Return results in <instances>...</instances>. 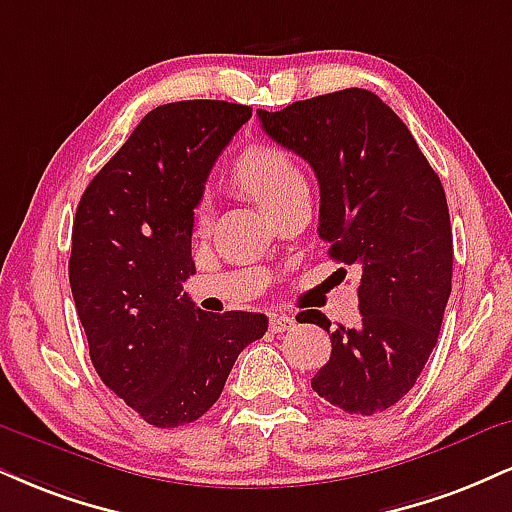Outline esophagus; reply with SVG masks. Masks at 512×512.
Segmentation results:
<instances>
[{
	"mask_svg": "<svg viewBox=\"0 0 512 512\" xmlns=\"http://www.w3.org/2000/svg\"><path fill=\"white\" fill-rule=\"evenodd\" d=\"M293 326H295V319L291 315H279V312L269 315V329H272L274 334H283V331L293 329Z\"/></svg>",
	"mask_w": 512,
	"mask_h": 512,
	"instance_id": "obj_1",
	"label": "esophagus"
}]
</instances>
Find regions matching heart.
Here are the masks:
<instances>
[{
    "label": "heart",
    "instance_id": "heart-1",
    "mask_svg": "<svg viewBox=\"0 0 512 512\" xmlns=\"http://www.w3.org/2000/svg\"><path fill=\"white\" fill-rule=\"evenodd\" d=\"M231 183L240 193L250 197L264 212L272 214L276 207L293 193L295 188L305 186L303 174L298 171L286 152L276 147H248L231 166ZM197 229L207 226V212L197 209Z\"/></svg>",
    "mask_w": 512,
    "mask_h": 512
}]
</instances>
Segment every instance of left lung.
<instances>
[{"mask_svg": "<svg viewBox=\"0 0 512 512\" xmlns=\"http://www.w3.org/2000/svg\"><path fill=\"white\" fill-rule=\"evenodd\" d=\"M264 133L315 169L319 236L329 257L360 272V324L322 312L329 362L312 389L350 415H374L415 386L451 295L453 233L446 193L398 114L374 92L348 88L257 109Z\"/></svg>", "mask_w": 512, "mask_h": 512, "instance_id": "obj_1", "label": "left lung"}]
</instances>
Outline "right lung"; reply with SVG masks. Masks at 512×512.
Returning a JSON list of instances; mask_svg holds the SVG:
<instances>
[{
	"mask_svg": "<svg viewBox=\"0 0 512 512\" xmlns=\"http://www.w3.org/2000/svg\"><path fill=\"white\" fill-rule=\"evenodd\" d=\"M252 107L186 100L152 109L80 197L69 281L104 384L147 424L181 427L217 403L260 312L212 315L183 281L205 181Z\"/></svg>",
	"mask_w": 512,
	"mask_h": 512,
	"instance_id": "1",
	"label": "right lung"
}]
</instances>
